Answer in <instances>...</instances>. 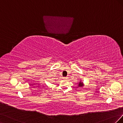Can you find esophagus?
<instances>
[{
    "label": "esophagus",
    "instance_id": "esophagus-1",
    "mask_svg": "<svg viewBox=\"0 0 123 123\" xmlns=\"http://www.w3.org/2000/svg\"><path fill=\"white\" fill-rule=\"evenodd\" d=\"M63 79H64V80H67L68 78H67V77H65V78H63Z\"/></svg>",
    "mask_w": 123,
    "mask_h": 123
}]
</instances>
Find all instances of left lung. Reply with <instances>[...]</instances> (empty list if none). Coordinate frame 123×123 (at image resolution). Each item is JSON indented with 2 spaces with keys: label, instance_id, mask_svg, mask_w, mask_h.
Segmentation results:
<instances>
[{
  "label": "left lung",
  "instance_id": "obj_1",
  "mask_svg": "<svg viewBox=\"0 0 123 123\" xmlns=\"http://www.w3.org/2000/svg\"><path fill=\"white\" fill-rule=\"evenodd\" d=\"M78 86L79 88H83V87L84 86V84L83 81H81V80H80V81L78 83Z\"/></svg>",
  "mask_w": 123,
  "mask_h": 123
}]
</instances>
